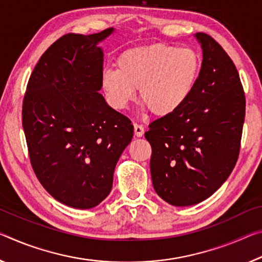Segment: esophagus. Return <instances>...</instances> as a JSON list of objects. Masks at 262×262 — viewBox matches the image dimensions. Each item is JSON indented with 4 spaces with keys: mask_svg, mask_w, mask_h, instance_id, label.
<instances>
[{
    "mask_svg": "<svg viewBox=\"0 0 262 262\" xmlns=\"http://www.w3.org/2000/svg\"><path fill=\"white\" fill-rule=\"evenodd\" d=\"M134 134L136 138H141V136H143L144 134V128L143 126H141V124L135 123L134 124Z\"/></svg>",
    "mask_w": 262,
    "mask_h": 262,
    "instance_id": "esophagus-1",
    "label": "esophagus"
}]
</instances>
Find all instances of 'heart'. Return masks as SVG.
<instances>
[{"label": "heart", "instance_id": "obj_1", "mask_svg": "<svg viewBox=\"0 0 262 262\" xmlns=\"http://www.w3.org/2000/svg\"><path fill=\"white\" fill-rule=\"evenodd\" d=\"M118 70L101 74V89L116 110H123L140 90V101L159 118L172 115L197 85L202 57L191 47L151 44L129 49L116 60Z\"/></svg>", "mask_w": 262, "mask_h": 262}]
</instances>
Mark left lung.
Returning a JSON list of instances; mask_svg holds the SVG:
<instances>
[{"label":"left lung","mask_w":262,"mask_h":262,"mask_svg":"<svg viewBox=\"0 0 262 262\" xmlns=\"http://www.w3.org/2000/svg\"><path fill=\"white\" fill-rule=\"evenodd\" d=\"M202 69L189 100L149 124L150 172L169 204H198L224 184L238 161L245 120L244 89L235 65L212 37L197 32Z\"/></svg>","instance_id":"8db88e82"}]
</instances>
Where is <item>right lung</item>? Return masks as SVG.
I'll return each instance as SVG.
<instances>
[{
	"mask_svg": "<svg viewBox=\"0 0 262 262\" xmlns=\"http://www.w3.org/2000/svg\"><path fill=\"white\" fill-rule=\"evenodd\" d=\"M113 31L60 37L39 58L23 99L32 169L53 198L74 209H92L108 196L134 133L130 120L99 93L103 52L98 44Z\"/></svg>",
	"mask_w": 262,
	"mask_h": 262,
	"instance_id": "1",
	"label": "right lung"
}]
</instances>
